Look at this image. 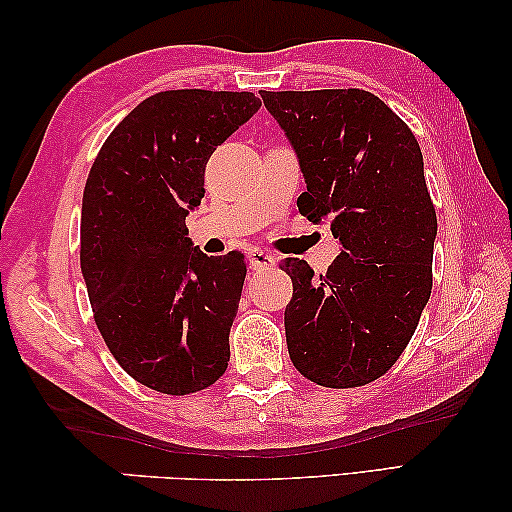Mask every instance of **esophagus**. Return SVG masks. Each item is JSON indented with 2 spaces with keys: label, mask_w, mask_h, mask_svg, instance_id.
Masks as SVG:
<instances>
[{
  "label": "esophagus",
  "mask_w": 512,
  "mask_h": 512,
  "mask_svg": "<svg viewBox=\"0 0 512 512\" xmlns=\"http://www.w3.org/2000/svg\"><path fill=\"white\" fill-rule=\"evenodd\" d=\"M247 256H249V267H251V270H265V267H272L274 261H276V258L270 254V251L258 249V247L249 249Z\"/></svg>",
  "instance_id": "obj_1"
}]
</instances>
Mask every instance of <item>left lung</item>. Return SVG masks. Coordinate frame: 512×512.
<instances>
[{"instance_id": "8db88e82", "label": "left lung", "mask_w": 512, "mask_h": 512, "mask_svg": "<svg viewBox=\"0 0 512 512\" xmlns=\"http://www.w3.org/2000/svg\"><path fill=\"white\" fill-rule=\"evenodd\" d=\"M295 147L299 213L329 222L340 254L326 274L299 258L286 340L292 365L324 388H358L404 354L433 286L438 217L413 131L360 88L261 90Z\"/></svg>"}]
</instances>
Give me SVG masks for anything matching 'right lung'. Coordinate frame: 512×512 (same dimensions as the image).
Wrapping results in <instances>:
<instances>
[{"label":"right lung","instance_id":"right-lung-1","mask_svg":"<svg viewBox=\"0 0 512 512\" xmlns=\"http://www.w3.org/2000/svg\"><path fill=\"white\" fill-rule=\"evenodd\" d=\"M258 108L254 92H156L90 167L81 272L92 317L122 370L163 395L206 390L229 365L247 263L192 247L186 215L204 197L208 158Z\"/></svg>","mask_w":512,"mask_h":512}]
</instances>
